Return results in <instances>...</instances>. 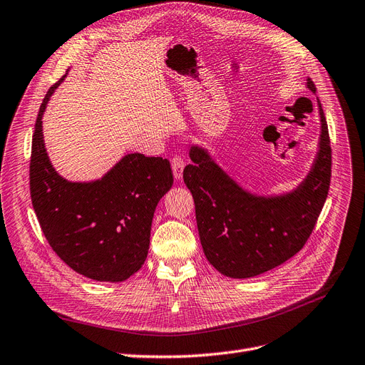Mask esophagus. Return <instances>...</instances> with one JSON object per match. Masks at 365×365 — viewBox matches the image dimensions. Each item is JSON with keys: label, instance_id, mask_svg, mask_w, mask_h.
Returning <instances> with one entry per match:
<instances>
[{"label": "esophagus", "instance_id": "esophagus-1", "mask_svg": "<svg viewBox=\"0 0 365 365\" xmlns=\"http://www.w3.org/2000/svg\"><path fill=\"white\" fill-rule=\"evenodd\" d=\"M170 165H172V170H173V177L177 180L182 178V170H184V160L181 155H173L170 160Z\"/></svg>", "mask_w": 365, "mask_h": 365}]
</instances>
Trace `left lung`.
Returning a JSON list of instances; mask_svg holds the SVG:
<instances>
[{"mask_svg":"<svg viewBox=\"0 0 365 365\" xmlns=\"http://www.w3.org/2000/svg\"><path fill=\"white\" fill-rule=\"evenodd\" d=\"M307 88L316 93L309 78ZM319 153L312 170L294 192L256 196L241 188L197 145L184 182L195 199L200 244L210 264L232 279H250L295 256L310 238L331 181V142L322 105Z\"/></svg>","mask_w":365,"mask_h":365,"instance_id":"left-lung-1","label":"left lung"}]
</instances>
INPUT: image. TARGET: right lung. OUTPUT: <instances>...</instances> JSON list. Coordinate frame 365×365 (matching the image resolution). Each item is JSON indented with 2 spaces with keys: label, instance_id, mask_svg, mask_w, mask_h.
<instances>
[{
  "label": "right lung",
  "instance_id": "1",
  "mask_svg": "<svg viewBox=\"0 0 365 365\" xmlns=\"http://www.w3.org/2000/svg\"><path fill=\"white\" fill-rule=\"evenodd\" d=\"M63 76L43 98L33 135L31 202L52 250L97 282L118 283L147 259L154 211L173 184L168 158L124 155L103 178L71 182L58 175L43 142L41 116Z\"/></svg>",
  "mask_w": 365,
  "mask_h": 365
}]
</instances>
